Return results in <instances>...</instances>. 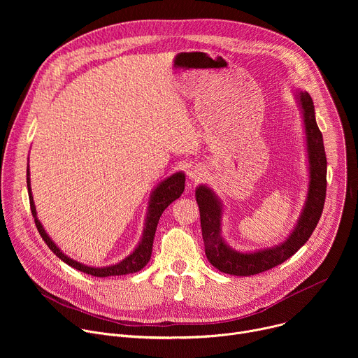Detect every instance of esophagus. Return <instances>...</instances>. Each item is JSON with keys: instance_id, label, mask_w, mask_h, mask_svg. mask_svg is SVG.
I'll use <instances>...</instances> for the list:
<instances>
[{"instance_id": "esophagus-1", "label": "esophagus", "mask_w": 358, "mask_h": 358, "mask_svg": "<svg viewBox=\"0 0 358 358\" xmlns=\"http://www.w3.org/2000/svg\"><path fill=\"white\" fill-rule=\"evenodd\" d=\"M188 176H189L191 180H199V178L203 176V171H202L201 167H194V169L189 170Z\"/></svg>"}]
</instances>
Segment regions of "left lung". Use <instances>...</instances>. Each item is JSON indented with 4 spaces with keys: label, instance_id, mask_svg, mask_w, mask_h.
<instances>
[{
    "label": "left lung",
    "instance_id": "8db88e82",
    "mask_svg": "<svg viewBox=\"0 0 358 358\" xmlns=\"http://www.w3.org/2000/svg\"><path fill=\"white\" fill-rule=\"evenodd\" d=\"M299 97L303 109L306 138H308L310 185L303 214L294 231L282 245L253 253H241L231 249L221 236V202L206 185H199L195 191L206 255L210 264L224 273L250 276L283 264L308 242L322 217L327 188V160L323 136L316 123L315 105L310 94L308 92H300Z\"/></svg>",
    "mask_w": 358,
    "mask_h": 358
}]
</instances>
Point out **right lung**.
<instances>
[{
  "label": "right lung",
  "instance_id": "obj_1",
  "mask_svg": "<svg viewBox=\"0 0 358 358\" xmlns=\"http://www.w3.org/2000/svg\"><path fill=\"white\" fill-rule=\"evenodd\" d=\"M184 182H185V176L182 173H177V174L169 177L167 180H164L162 184H159V187L155 189V192H152L151 199H150V207H148V214H147V220H145V228H144L143 238H141L138 246L134 249V252L130 255V257H127L124 261H122L120 264L113 265V266L90 268V266H85V265L68 258L66 255L62 253V250L52 242V239H50L48 236V234L45 232L43 227L41 225V222L36 218V211H35L34 199H32V194H31V187H29V171H27V185H28V195H29V206H31V213H32V217L35 220V225L38 228L39 235L42 236V239L45 241L48 248L52 250L57 255V257L59 259H62L65 264H68L69 266H72V268H75V269H78L83 273L97 276V278L134 273V272L141 271L147 265V262L151 258L152 241H155L159 220H160L163 211L170 206V203L181 196V194L184 191Z\"/></svg>",
  "mask_w": 358,
  "mask_h": 358
}]
</instances>
